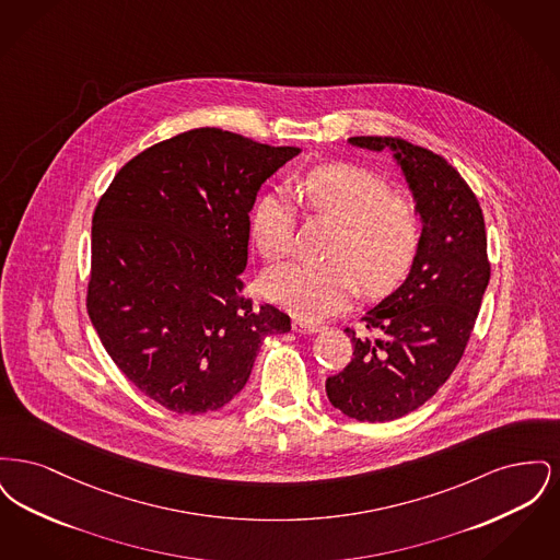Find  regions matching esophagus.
<instances>
[{
    "instance_id": "1",
    "label": "esophagus",
    "mask_w": 560,
    "mask_h": 560,
    "mask_svg": "<svg viewBox=\"0 0 560 560\" xmlns=\"http://www.w3.org/2000/svg\"><path fill=\"white\" fill-rule=\"evenodd\" d=\"M292 327L293 331H298V334H317V331L323 329L317 323L304 319H293Z\"/></svg>"
}]
</instances>
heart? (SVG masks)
Instances as JSON below:
<instances>
[{"instance_id": "b5f03b06", "label": "heart", "mask_w": 560, "mask_h": 560, "mask_svg": "<svg viewBox=\"0 0 560 560\" xmlns=\"http://www.w3.org/2000/svg\"><path fill=\"white\" fill-rule=\"evenodd\" d=\"M372 172L334 163L313 170L295 188L304 210L336 222L325 262H295L272 270L268 298L302 319L338 313L363 292L395 288L413 267L422 245V222L400 197ZM252 237L268 262L293 252L295 215L283 192H268L252 213Z\"/></svg>"}]
</instances>
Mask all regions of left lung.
Returning <instances> with one entry per match:
<instances>
[{
    "label": "left lung",
    "mask_w": 560,
    "mask_h": 560,
    "mask_svg": "<svg viewBox=\"0 0 560 560\" xmlns=\"http://www.w3.org/2000/svg\"><path fill=\"white\" fill-rule=\"evenodd\" d=\"M395 151L424 220L422 245L399 290L365 313L347 368L325 382L336 409L390 422L422 407L450 380L470 340L491 265L479 199L452 163L399 136H352Z\"/></svg>",
    "instance_id": "left-lung-1"
}]
</instances>
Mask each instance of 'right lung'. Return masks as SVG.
<instances>
[{
	"label": "right lung",
	"instance_id": "right-lung-1",
	"mask_svg": "<svg viewBox=\"0 0 560 560\" xmlns=\"http://www.w3.org/2000/svg\"><path fill=\"white\" fill-rule=\"evenodd\" d=\"M300 153L197 128L128 161L92 215L88 315L115 365L176 413H208L245 386L258 348L292 319L245 295L249 212Z\"/></svg>",
	"mask_w": 560,
	"mask_h": 560
}]
</instances>
